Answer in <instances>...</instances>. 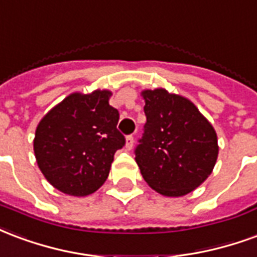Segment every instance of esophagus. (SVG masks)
<instances>
[{
  "label": "esophagus",
  "instance_id": "34e87169",
  "mask_svg": "<svg viewBox=\"0 0 257 257\" xmlns=\"http://www.w3.org/2000/svg\"><path fill=\"white\" fill-rule=\"evenodd\" d=\"M134 145V137L133 136H127L126 137V148L130 151L131 148Z\"/></svg>",
  "mask_w": 257,
  "mask_h": 257
}]
</instances>
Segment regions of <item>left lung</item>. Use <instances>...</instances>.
<instances>
[{
    "mask_svg": "<svg viewBox=\"0 0 257 257\" xmlns=\"http://www.w3.org/2000/svg\"><path fill=\"white\" fill-rule=\"evenodd\" d=\"M147 123L136 148L145 182L168 197L188 194L208 178L218 159V138L197 106L164 89L144 90Z\"/></svg>",
    "mask_w": 257,
    "mask_h": 257,
    "instance_id": "obj_1",
    "label": "left lung"
}]
</instances>
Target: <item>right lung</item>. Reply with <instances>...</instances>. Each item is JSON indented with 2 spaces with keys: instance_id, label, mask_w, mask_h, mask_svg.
<instances>
[{
  "instance_id": "obj_1",
  "label": "right lung",
  "mask_w": 257,
  "mask_h": 257,
  "mask_svg": "<svg viewBox=\"0 0 257 257\" xmlns=\"http://www.w3.org/2000/svg\"><path fill=\"white\" fill-rule=\"evenodd\" d=\"M110 91L72 93L39 121L34 153L52 186L69 196H87L101 188L126 138L117 130L119 110Z\"/></svg>"
}]
</instances>
